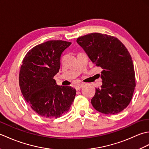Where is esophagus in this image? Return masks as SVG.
Segmentation results:
<instances>
[{
	"mask_svg": "<svg viewBox=\"0 0 149 149\" xmlns=\"http://www.w3.org/2000/svg\"><path fill=\"white\" fill-rule=\"evenodd\" d=\"M83 86H84V84H83V83L78 84L76 85V86H75V89H76V90H79V89H81V88Z\"/></svg>",
	"mask_w": 149,
	"mask_h": 149,
	"instance_id": "34e87169",
	"label": "esophagus"
}]
</instances>
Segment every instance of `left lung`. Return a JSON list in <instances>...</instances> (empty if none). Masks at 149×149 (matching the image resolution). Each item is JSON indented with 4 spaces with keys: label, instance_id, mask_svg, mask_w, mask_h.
Returning <instances> with one entry per match:
<instances>
[{
    "label": "left lung",
    "instance_id": "left-lung-1",
    "mask_svg": "<svg viewBox=\"0 0 149 149\" xmlns=\"http://www.w3.org/2000/svg\"><path fill=\"white\" fill-rule=\"evenodd\" d=\"M77 42L102 69V84L96 88L92 106L106 115L121 112L130 103L136 86L134 65L127 49L116 38L97 33L78 38Z\"/></svg>",
    "mask_w": 149,
    "mask_h": 149
}]
</instances>
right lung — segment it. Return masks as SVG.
I'll list each match as a JSON object with an SVG mask.
<instances>
[{
  "mask_svg": "<svg viewBox=\"0 0 149 149\" xmlns=\"http://www.w3.org/2000/svg\"><path fill=\"white\" fill-rule=\"evenodd\" d=\"M71 43L62 40L41 43L31 49L22 61L19 74L22 93L31 108L45 118L61 116L75 99V88L59 86L54 79L61 54Z\"/></svg>",
  "mask_w": 149,
  "mask_h": 149,
  "instance_id": "obj_1",
  "label": "right lung"
}]
</instances>
